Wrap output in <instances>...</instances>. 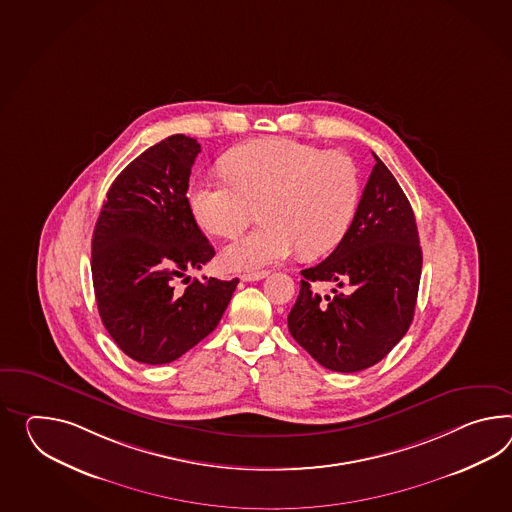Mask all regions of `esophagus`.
Segmentation results:
<instances>
[{
	"instance_id": "esophagus-1",
	"label": "esophagus",
	"mask_w": 512,
	"mask_h": 512,
	"mask_svg": "<svg viewBox=\"0 0 512 512\" xmlns=\"http://www.w3.org/2000/svg\"><path fill=\"white\" fill-rule=\"evenodd\" d=\"M268 275V272L266 270H261V272H250V274H242L240 275V279L242 281H261V279H264Z\"/></svg>"
}]
</instances>
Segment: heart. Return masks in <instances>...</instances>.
Masks as SVG:
<instances>
[{"instance_id": "heart-1", "label": "heart", "mask_w": 512, "mask_h": 512, "mask_svg": "<svg viewBox=\"0 0 512 512\" xmlns=\"http://www.w3.org/2000/svg\"><path fill=\"white\" fill-rule=\"evenodd\" d=\"M229 181L203 179L188 205L203 231L240 235L259 209L264 224L222 251L227 270H253L331 251L348 233L359 203V172L346 153L290 138H262L227 151Z\"/></svg>"}]
</instances>
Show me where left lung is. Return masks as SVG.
I'll return each mask as SVG.
<instances>
[{"label":"left lung","instance_id":"8db88e82","mask_svg":"<svg viewBox=\"0 0 512 512\" xmlns=\"http://www.w3.org/2000/svg\"><path fill=\"white\" fill-rule=\"evenodd\" d=\"M348 233L325 261L301 270L288 314L294 340L327 370L353 374L385 359L405 337L416 307L422 248L411 203L374 155ZM329 282L320 297L311 283Z\"/></svg>","mask_w":512,"mask_h":512}]
</instances>
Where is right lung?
<instances>
[{
    "label": "right lung",
    "mask_w": 512,
    "mask_h": 512,
    "mask_svg": "<svg viewBox=\"0 0 512 512\" xmlns=\"http://www.w3.org/2000/svg\"><path fill=\"white\" fill-rule=\"evenodd\" d=\"M201 146L172 135L114 179L92 237V283L101 322L127 357L166 364L216 329L238 279H194L214 248L188 205V179Z\"/></svg>",
    "instance_id": "right-lung-1"
}]
</instances>
